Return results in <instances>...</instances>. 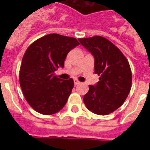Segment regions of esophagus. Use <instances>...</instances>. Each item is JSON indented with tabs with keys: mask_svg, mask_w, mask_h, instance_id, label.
<instances>
[{
	"mask_svg": "<svg viewBox=\"0 0 150 150\" xmlns=\"http://www.w3.org/2000/svg\"><path fill=\"white\" fill-rule=\"evenodd\" d=\"M74 84L75 85H79V83H80V82L79 81V80H78V79H74Z\"/></svg>",
	"mask_w": 150,
	"mask_h": 150,
	"instance_id": "obj_1",
	"label": "esophagus"
}]
</instances>
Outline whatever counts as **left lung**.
<instances>
[{
  "mask_svg": "<svg viewBox=\"0 0 150 150\" xmlns=\"http://www.w3.org/2000/svg\"><path fill=\"white\" fill-rule=\"evenodd\" d=\"M78 40L93 55L95 74L100 76L96 86L89 85L84 104L95 114H110L122 105L132 88L129 63L120 49L101 36Z\"/></svg>",
  "mask_w": 150,
  "mask_h": 150,
  "instance_id": "obj_1",
  "label": "left lung"
}]
</instances>
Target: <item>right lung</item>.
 Instances as JSON below:
<instances>
[{"label":"right lung","mask_w":150,"mask_h":150,"mask_svg":"<svg viewBox=\"0 0 150 150\" xmlns=\"http://www.w3.org/2000/svg\"><path fill=\"white\" fill-rule=\"evenodd\" d=\"M78 45L76 38L50 34L28 47L21 64L19 83L26 100L35 111L52 115L64 107L74 80H63L54 72L64 67L67 53Z\"/></svg>","instance_id":"right-lung-1"}]
</instances>
